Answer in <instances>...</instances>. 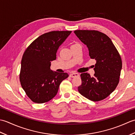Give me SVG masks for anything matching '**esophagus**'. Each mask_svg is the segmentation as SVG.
Wrapping results in <instances>:
<instances>
[{
    "label": "esophagus",
    "instance_id": "esophagus-1",
    "mask_svg": "<svg viewBox=\"0 0 135 135\" xmlns=\"http://www.w3.org/2000/svg\"><path fill=\"white\" fill-rule=\"evenodd\" d=\"M70 76L71 77H72V78H74V77H76V76H79V74L76 73H73L70 74Z\"/></svg>",
    "mask_w": 135,
    "mask_h": 135
}]
</instances>
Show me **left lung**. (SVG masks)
I'll use <instances>...</instances> for the list:
<instances>
[{
    "label": "left lung",
    "instance_id": "1",
    "mask_svg": "<svg viewBox=\"0 0 135 135\" xmlns=\"http://www.w3.org/2000/svg\"><path fill=\"white\" fill-rule=\"evenodd\" d=\"M74 33L86 45L91 59L96 60L94 74H81L82 84L79 92L91 101L106 98L118 85L122 69L121 56L110 38L94 30H76Z\"/></svg>",
    "mask_w": 135,
    "mask_h": 135
}]
</instances>
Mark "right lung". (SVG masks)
I'll return each mask as SVG.
<instances>
[{"instance_id": "add662e5", "label": "right lung", "mask_w": 135, "mask_h": 135, "mask_svg": "<svg viewBox=\"0 0 135 135\" xmlns=\"http://www.w3.org/2000/svg\"><path fill=\"white\" fill-rule=\"evenodd\" d=\"M71 31H51L36 38L22 56L20 80L22 88L32 102L44 103L55 96L59 86L68 74L50 69L60 46Z\"/></svg>"}]
</instances>
